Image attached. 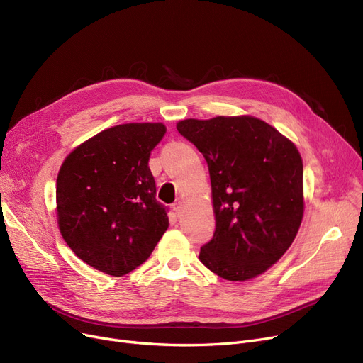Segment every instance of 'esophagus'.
<instances>
[{
  "label": "esophagus",
  "instance_id": "esophagus-1",
  "mask_svg": "<svg viewBox=\"0 0 363 363\" xmlns=\"http://www.w3.org/2000/svg\"><path fill=\"white\" fill-rule=\"evenodd\" d=\"M172 208H174L175 215H177V216H179V215H181V212H182V203H181V201L174 203V204H172Z\"/></svg>",
  "mask_w": 363,
  "mask_h": 363
}]
</instances>
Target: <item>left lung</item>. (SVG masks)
I'll return each instance as SVG.
<instances>
[{
	"instance_id": "left-lung-1",
	"label": "left lung",
	"mask_w": 363,
	"mask_h": 363,
	"mask_svg": "<svg viewBox=\"0 0 363 363\" xmlns=\"http://www.w3.org/2000/svg\"><path fill=\"white\" fill-rule=\"evenodd\" d=\"M178 132L204 156L216 216L199 259L223 279L263 274L289 250L303 218V163L296 145L252 118L186 119Z\"/></svg>"
}]
</instances>
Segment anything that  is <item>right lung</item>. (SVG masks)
I'll return each mask as SVG.
<instances>
[{
  "mask_svg": "<svg viewBox=\"0 0 363 363\" xmlns=\"http://www.w3.org/2000/svg\"><path fill=\"white\" fill-rule=\"evenodd\" d=\"M162 123L106 129L74 148L57 177V216L73 253L113 277L137 269L169 226L148 167Z\"/></svg>",
  "mask_w": 363,
  "mask_h": 363,
  "instance_id": "right-lung-1",
  "label": "right lung"
}]
</instances>
